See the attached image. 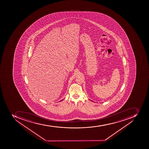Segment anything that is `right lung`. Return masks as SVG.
Here are the masks:
<instances>
[{"mask_svg": "<svg viewBox=\"0 0 149 149\" xmlns=\"http://www.w3.org/2000/svg\"><path fill=\"white\" fill-rule=\"evenodd\" d=\"M61 101H62V100H61V101H60V102H61Z\"/></svg>", "mask_w": 149, "mask_h": 149, "instance_id": "right-lung-1", "label": "right lung"}]
</instances>
